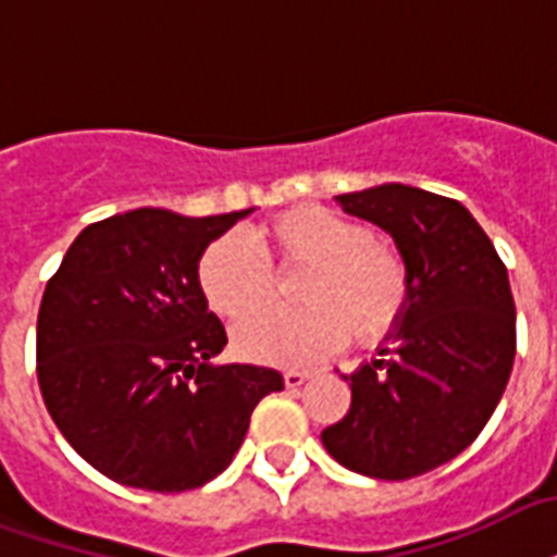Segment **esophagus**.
Here are the masks:
<instances>
[{"mask_svg":"<svg viewBox=\"0 0 557 557\" xmlns=\"http://www.w3.org/2000/svg\"><path fill=\"white\" fill-rule=\"evenodd\" d=\"M309 373L307 371H286L283 373V382H286V388H292V392H297L300 385H307Z\"/></svg>","mask_w":557,"mask_h":557,"instance_id":"34e87169","label":"esophagus"}]
</instances>
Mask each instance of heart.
I'll return each instance as SVG.
<instances>
[{"label": "heart", "instance_id": "b5f03b06", "mask_svg": "<svg viewBox=\"0 0 557 557\" xmlns=\"http://www.w3.org/2000/svg\"><path fill=\"white\" fill-rule=\"evenodd\" d=\"M253 245L222 236L203 248L198 286L224 321L253 315L269 304L271 271L304 269L295 283L297 312H262L236 326L239 356L269 364H315L345 345H373L406 315L409 265L394 245L371 239V227L326 207H295L260 231ZM260 249L259 255L256 250Z\"/></svg>", "mask_w": 557, "mask_h": 557}]
</instances>
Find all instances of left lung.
<instances>
[{
    "label": "left lung",
    "mask_w": 557,
    "mask_h": 557,
    "mask_svg": "<svg viewBox=\"0 0 557 557\" xmlns=\"http://www.w3.org/2000/svg\"><path fill=\"white\" fill-rule=\"evenodd\" d=\"M335 203L392 236L411 297L376 359L345 376L350 411L321 441L347 470L400 482L447 465L485 430L515 364V297L465 203L406 184Z\"/></svg>",
    "instance_id": "left-lung-1"
}]
</instances>
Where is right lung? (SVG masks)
<instances>
[{"label":"right lung","mask_w":557,"mask_h":557,"mask_svg":"<svg viewBox=\"0 0 557 557\" xmlns=\"http://www.w3.org/2000/svg\"><path fill=\"white\" fill-rule=\"evenodd\" d=\"M248 212L110 215L78 233L46 283L42 403L72 449L119 485H207L242 447L257 403L283 392L274 368L212 362L227 333L207 309L198 260Z\"/></svg>","instance_id":"right-lung-1"}]
</instances>
